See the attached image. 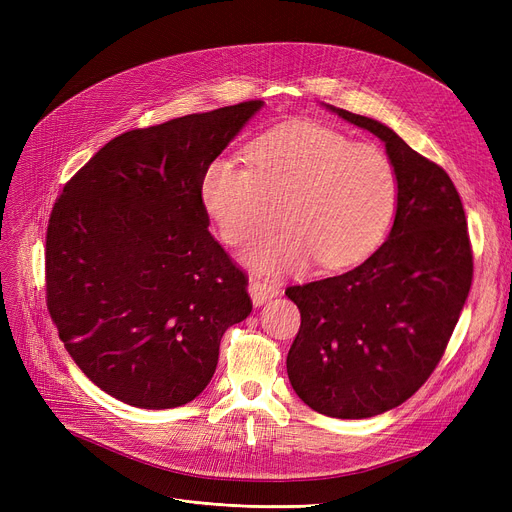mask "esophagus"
Here are the masks:
<instances>
[{
  "label": "esophagus",
  "mask_w": 512,
  "mask_h": 512,
  "mask_svg": "<svg viewBox=\"0 0 512 512\" xmlns=\"http://www.w3.org/2000/svg\"><path fill=\"white\" fill-rule=\"evenodd\" d=\"M249 294H251V301L255 307L263 305L265 301H270L274 297H278L280 290L278 286L274 284H267V282H261V280H249Z\"/></svg>",
  "instance_id": "1"
}]
</instances>
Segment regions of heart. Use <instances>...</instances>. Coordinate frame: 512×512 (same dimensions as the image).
Listing matches in <instances>:
<instances>
[{
    "instance_id": "b5f03b06",
    "label": "heart",
    "mask_w": 512,
    "mask_h": 512,
    "mask_svg": "<svg viewBox=\"0 0 512 512\" xmlns=\"http://www.w3.org/2000/svg\"><path fill=\"white\" fill-rule=\"evenodd\" d=\"M249 166L222 155L207 166L201 199L222 240L242 247L276 222L282 230L245 253L251 270L297 274L319 261L342 270L365 259L386 236L398 176L373 145L311 124H286L247 149Z\"/></svg>"
}]
</instances>
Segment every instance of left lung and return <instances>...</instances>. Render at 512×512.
I'll return each instance as SVG.
<instances>
[{"instance_id":"1","label":"left lung","mask_w":512,"mask_h":512,"mask_svg":"<svg viewBox=\"0 0 512 512\" xmlns=\"http://www.w3.org/2000/svg\"><path fill=\"white\" fill-rule=\"evenodd\" d=\"M375 134L398 176L384 245L342 276L286 288L301 311L286 369L299 398L338 419L386 413L440 363L473 280L467 218L450 176L386 124L324 103Z\"/></svg>"}]
</instances>
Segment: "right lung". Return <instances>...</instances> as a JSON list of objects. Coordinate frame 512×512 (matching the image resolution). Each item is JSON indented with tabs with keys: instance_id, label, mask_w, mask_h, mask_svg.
I'll use <instances>...</instances> for the list:
<instances>
[{
	"instance_id": "right-lung-1",
	"label": "right lung",
	"mask_w": 512,
	"mask_h": 512,
	"mask_svg": "<svg viewBox=\"0 0 512 512\" xmlns=\"http://www.w3.org/2000/svg\"><path fill=\"white\" fill-rule=\"evenodd\" d=\"M261 107L245 101L124 132L53 205L49 315L74 363L126 405L197 398L224 332L253 309L247 276L207 230L201 180Z\"/></svg>"
}]
</instances>
